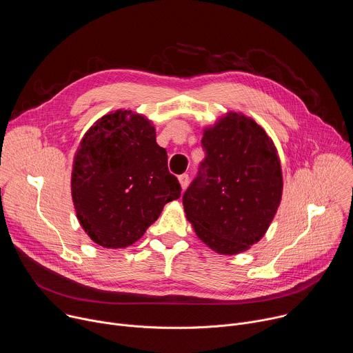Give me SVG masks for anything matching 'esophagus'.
<instances>
[{"mask_svg":"<svg viewBox=\"0 0 353 353\" xmlns=\"http://www.w3.org/2000/svg\"><path fill=\"white\" fill-rule=\"evenodd\" d=\"M188 180H190V177H188V174H181V176H179V181H180V185H181V188L184 190L185 187H187V184H188Z\"/></svg>","mask_w":353,"mask_h":353,"instance_id":"1","label":"esophagus"}]
</instances>
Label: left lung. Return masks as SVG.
Listing matches in <instances>:
<instances>
[{
	"label": "left lung",
	"mask_w": 353,
	"mask_h": 353,
	"mask_svg": "<svg viewBox=\"0 0 353 353\" xmlns=\"http://www.w3.org/2000/svg\"><path fill=\"white\" fill-rule=\"evenodd\" d=\"M205 159L183 195L196 236L219 254L248 250L268 230L282 198L278 150L253 119L230 112L204 130Z\"/></svg>",
	"instance_id": "1"
}]
</instances>
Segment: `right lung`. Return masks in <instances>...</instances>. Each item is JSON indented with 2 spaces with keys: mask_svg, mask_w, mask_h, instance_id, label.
Here are the masks:
<instances>
[{
  "mask_svg": "<svg viewBox=\"0 0 353 353\" xmlns=\"http://www.w3.org/2000/svg\"><path fill=\"white\" fill-rule=\"evenodd\" d=\"M71 194L86 234L105 248L139 240L163 207L180 198L166 149L157 143L152 121L131 110L99 119L74 158Z\"/></svg>",
  "mask_w": 353,
  "mask_h": 353,
  "instance_id": "obj_1",
  "label": "right lung"
}]
</instances>
